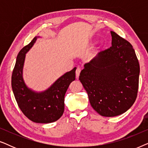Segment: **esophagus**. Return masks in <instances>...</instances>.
<instances>
[{
  "label": "esophagus",
  "mask_w": 148,
  "mask_h": 148,
  "mask_svg": "<svg viewBox=\"0 0 148 148\" xmlns=\"http://www.w3.org/2000/svg\"><path fill=\"white\" fill-rule=\"evenodd\" d=\"M80 72H81V69H80L79 67L77 68L76 71H75V75H76V77H77V78H78L79 76Z\"/></svg>",
  "instance_id": "esophagus-1"
}]
</instances>
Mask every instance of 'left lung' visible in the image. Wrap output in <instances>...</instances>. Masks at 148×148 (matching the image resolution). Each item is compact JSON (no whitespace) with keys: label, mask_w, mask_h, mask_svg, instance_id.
Segmentation results:
<instances>
[{"label":"left lung","mask_w":148,"mask_h":148,"mask_svg":"<svg viewBox=\"0 0 148 148\" xmlns=\"http://www.w3.org/2000/svg\"><path fill=\"white\" fill-rule=\"evenodd\" d=\"M110 34L112 46L85 64L79 78L92 108L107 117L123 114L134 104L140 71L132 45L115 32Z\"/></svg>","instance_id":"8db88e82"}]
</instances>
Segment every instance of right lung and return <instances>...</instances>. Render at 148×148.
Instances as JSON below:
<instances>
[{"instance_id":"add662e5","label":"right lung","mask_w":148,"mask_h":148,"mask_svg":"<svg viewBox=\"0 0 148 148\" xmlns=\"http://www.w3.org/2000/svg\"><path fill=\"white\" fill-rule=\"evenodd\" d=\"M38 38L35 37L18 54L11 78L13 92L18 106L29 120L37 123H50L59 119L64 110V95L75 79L76 67L60 77L47 90L38 92L28 88L23 78L25 54Z\"/></svg>"}]
</instances>
